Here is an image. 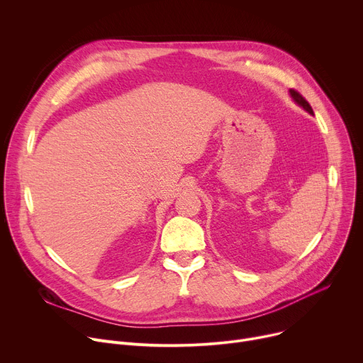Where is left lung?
<instances>
[{
	"instance_id": "1",
	"label": "left lung",
	"mask_w": 363,
	"mask_h": 363,
	"mask_svg": "<svg viewBox=\"0 0 363 363\" xmlns=\"http://www.w3.org/2000/svg\"><path fill=\"white\" fill-rule=\"evenodd\" d=\"M289 94H291V96L294 98V101L298 104V106H301L306 111H308L310 114H314L313 113V108H311V106L308 104V101L306 100V98L298 92V91H295V89H289Z\"/></svg>"
}]
</instances>
